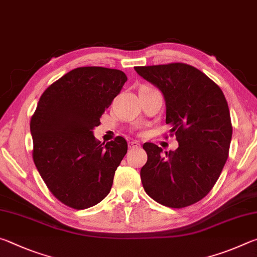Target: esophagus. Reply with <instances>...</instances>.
<instances>
[{
    "mask_svg": "<svg viewBox=\"0 0 257 257\" xmlns=\"http://www.w3.org/2000/svg\"><path fill=\"white\" fill-rule=\"evenodd\" d=\"M128 146H129V149H139V147H141V144H139V143L136 141H132L128 143Z\"/></svg>",
    "mask_w": 257,
    "mask_h": 257,
    "instance_id": "obj_1",
    "label": "esophagus"
}]
</instances>
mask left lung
Listing matches in <instances>:
<instances>
[{"label": "left lung", "mask_w": 257, "mask_h": 257, "mask_svg": "<svg viewBox=\"0 0 257 257\" xmlns=\"http://www.w3.org/2000/svg\"><path fill=\"white\" fill-rule=\"evenodd\" d=\"M135 70L163 94L165 122L179 144L164 155L153 143L143 145L147 153L143 187L164 206H189L210 193L228 159L232 125L227 99L205 73L186 63Z\"/></svg>", "instance_id": "obj_1"}]
</instances>
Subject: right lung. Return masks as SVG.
Wrapping results in <instances>:
<instances>
[{
    "instance_id": "right-lung-1",
    "label": "right lung",
    "mask_w": 257,
    "mask_h": 257,
    "mask_svg": "<svg viewBox=\"0 0 257 257\" xmlns=\"http://www.w3.org/2000/svg\"><path fill=\"white\" fill-rule=\"evenodd\" d=\"M127 81L116 69H73L47 88L30 120L33 159L51 193L76 210L110 193L128 144L122 137L101 144L93 129Z\"/></svg>"
}]
</instances>
